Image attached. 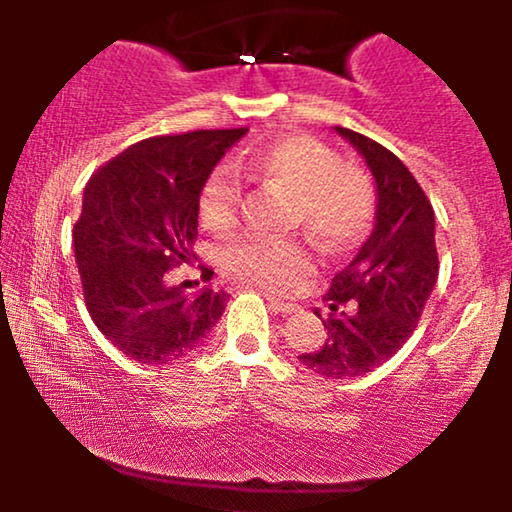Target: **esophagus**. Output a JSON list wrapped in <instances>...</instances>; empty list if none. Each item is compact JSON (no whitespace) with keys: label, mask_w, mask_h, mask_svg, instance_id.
I'll return each mask as SVG.
<instances>
[{"label":"esophagus","mask_w":512,"mask_h":512,"mask_svg":"<svg viewBox=\"0 0 512 512\" xmlns=\"http://www.w3.org/2000/svg\"><path fill=\"white\" fill-rule=\"evenodd\" d=\"M267 303H269V308L274 310V313H284V315L296 313V308H298L296 303L284 301V298H276V296H267Z\"/></svg>","instance_id":"esophagus-1"}]
</instances>
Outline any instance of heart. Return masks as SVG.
Listing matches in <instances>:
<instances>
[{"instance_id":"heart-1","label":"heart","mask_w":512,"mask_h":512,"mask_svg":"<svg viewBox=\"0 0 512 512\" xmlns=\"http://www.w3.org/2000/svg\"><path fill=\"white\" fill-rule=\"evenodd\" d=\"M243 175L267 190L291 197V219L327 252H342L368 233L375 219V187L361 168L346 166L334 149L315 137H284L252 146L231 170L214 168L197 195L199 221L226 233L238 221ZM223 272L238 281L289 291L308 274L310 252L298 238H245L221 255Z\"/></svg>"}]
</instances>
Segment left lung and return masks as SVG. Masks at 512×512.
Returning <instances> with one entry per match:
<instances>
[{
    "label": "left lung",
    "instance_id": "8db88e82",
    "mask_svg": "<svg viewBox=\"0 0 512 512\" xmlns=\"http://www.w3.org/2000/svg\"><path fill=\"white\" fill-rule=\"evenodd\" d=\"M375 178V226L361 250L334 274L325 301V342L298 361L325 378H356L407 344L438 281L436 216L409 168L383 144L337 127Z\"/></svg>",
    "mask_w": 512,
    "mask_h": 512
}]
</instances>
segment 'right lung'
I'll list each match as a JSON object with an SVG mask.
<instances>
[{"label":"right lung","instance_id":"right-lung-1","mask_svg":"<svg viewBox=\"0 0 512 512\" xmlns=\"http://www.w3.org/2000/svg\"><path fill=\"white\" fill-rule=\"evenodd\" d=\"M245 132L197 129L142 139L86 182L74 223L84 301L98 330L132 361H178L226 310L228 293L187 296V281L168 284V272L197 260L199 187Z\"/></svg>","mask_w":512,"mask_h":512}]
</instances>
